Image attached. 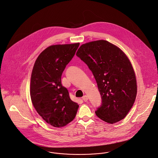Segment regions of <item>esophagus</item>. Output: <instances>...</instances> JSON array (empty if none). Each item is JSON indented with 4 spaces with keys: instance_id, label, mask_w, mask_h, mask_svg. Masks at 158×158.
<instances>
[{
    "instance_id": "34e87169",
    "label": "esophagus",
    "mask_w": 158,
    "mask_h": 158,
    "mask_svg": "<svg viewBox=\"0 0 158 158\" xmlns=\"http://www.w3.org/2000/svg\"><path fill=\"white\" fill-rule=\"evenodd\" d=\"M82 100H83L84 101H85V102H86V101L88 100V96H86V95L82 97Z\"/></svg>"
}]
</instances>
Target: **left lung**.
Wrapping results in <instances>:
<instances>
[{
  "label": "left lung",
  "instance_id": "left-lung-1",
  "mask_svg": "<svg viewBox=\"0 0 158 158\" xmlns=\"http://www.w3.org/2000/svg\"><path fill=\"white\" fill-rule=\"evenodd\" d=\"M76 56L88 65L96 81L102 98L96 115L110 124L123 120L132 108L137 93L135 74L127 56L106 40L82 44Z\"/></svg>",
  "mask_w": 158,
  "mask_h": 158
}]
</instances>
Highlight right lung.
<instances>
[{"label":"right lung","mask_w":158,"mask_h":158,"mask_svg":"<svg viewBox=\"0 0 158 158\" xmlns=\"http://www.w3.org/2000/svg\"><path fill=\"white\" fill-rule=\"evenodd\" d=\"M79 43L53 45L44 50L34 64L30 94L38 114L55 127L66 126L75 118L79 105L61 84V76Z\"/></svg>","instance_id":"1"}]
</instances>
